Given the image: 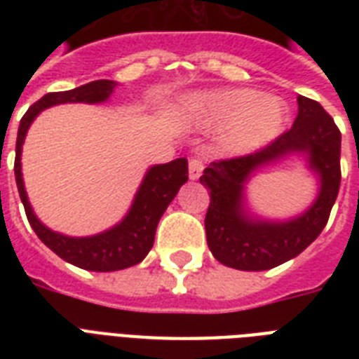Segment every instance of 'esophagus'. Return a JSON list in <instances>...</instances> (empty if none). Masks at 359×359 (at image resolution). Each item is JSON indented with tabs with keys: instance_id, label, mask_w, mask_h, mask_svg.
<instances>
[{
	"instance_id": "esophagus-1",
	"label": "esophagus",
	"mask_w": 359,
	"mask_h": 359,
	"mask_svg": "<svg viewBox=\"0 0 359 359\" xmlns=\"http://www.w3.org/2000/svg\"><path fill=\"white\" fill-rule=\"evenodd\" d=\"M203 168H205V165H203V158H197V156L190 158V163H188V169H190V179L191 180L199 179L203 173Z\"/></svg>"
}]
</instances>
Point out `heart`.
<instances>
[{"label": "heart", "instance_id": "heart-1", "mask_svg": "<svg viewBox=\"0 0 359 359\" xmlns=\"http://www.w3.org/2000/svg\"><path fill=\"white\" fill-rule=\"evenodd\" d=\"M190 108L210 123H227L224 145L233 152L261 149L287 124V108L279 98L261 97L251 89L205 93L191 100Z\"/></svg>", "mask_w": 359, "mask_h": 359}]
</instances>
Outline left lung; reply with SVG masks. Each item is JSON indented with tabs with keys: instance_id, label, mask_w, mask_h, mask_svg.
Segmentation results:
<instances>
[{
	"instance_id": "1",
	"label": "left lung",
	"mask_w": 359,
	"mask_h": 359,
	"mask_svg": "<svg viewBox=\"0 0 359 359\" xmlns=\"http://www.w3.org/2000/svg\"><path fill=\"white\" fill-rule=\"evenodd\" d=\"M310 154L312 167L321 175V194L304 217L287 224L251 222L241 212V190L247 175L262 163L287 151ZM341 132L326 109L307 97H298V115L283 134L268 145L210 162L199 177L210 191L205 216L208 248L222 264L259 272L300 255L328 224L341 184Z\"/></svg>"
}]
</instances>
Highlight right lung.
Listing matches in <instances>:
<instances>
[{
  "label": "right lung",
  "mask_w": 359,
  "mask_h": 359,
  "mask_svg": "<svg viewBox=\"0 0 359 359\" xmlns=\"http://www.w3.org/2000/svg\"><path fill=\"white\" fill-rule=\"evenodd\" d=\"M115 81L98 80L76 87L72 91L48 93L41 100H36L20 121L18 137H16V158H14V177L18 186L20 199L24 203L27 222L36 233V236L59 255L63 261L80 266L91 272H114L123 268L134 266L141 262L151 251L154 244L156 225L165 212V208L177 191L188 180V160L177 158L173 162L154 165L149 169L143 184H141L135 201L130 208L128 216L114 229L106 231L102 235L89 236V238H70V236L53 233L36 219L27 201L22 180V143L27 134L29 124L44 108L65 102H104L111 95Z\"/></svg>",
  "instance_id": "right-lung-1"
}]
</instances>
